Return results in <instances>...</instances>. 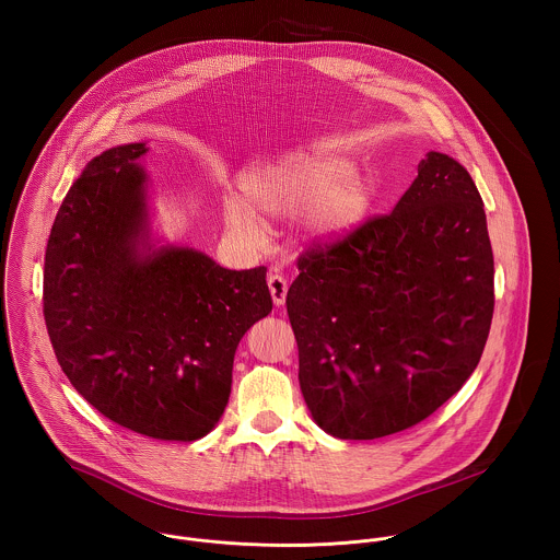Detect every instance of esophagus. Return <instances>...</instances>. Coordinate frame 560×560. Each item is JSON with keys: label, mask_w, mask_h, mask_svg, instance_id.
Returning a JSON list of instances; mask_svg holds the SVG:
<instances>
[{"label": "esophagus", "mask_w": 560, "mask_h": 560, "mask_svg": "<svg viewBox=\"0 0 560 560\" xmlns=\"http://www.w3.org/2000/svg\"><path fill=\"white\" fill-rule=\"evenodd\" d=\"M267 284H269V293H271V300L276 306H282L284 300H287V291H289V282L282 273H271L267 278Z\"/></svg>", "instance_id": "34e87169"}]
</instances>
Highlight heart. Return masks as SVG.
Segmentation results:
<instances>
[{
  "mask_svg": "<svg viewBox=\"0 0 560 560\" xmlns=\"http://www.w3.org/2000/svg\"><path fill=\"white\" fill-rule=\"evenodd\" d=\"M245 199L229 200L226 222L243 240H260L258 215H300L315 240H338L364 222L373 202L369 178L338 155L293 153L245 180Z\"/></svg>",
  "mask_w": 560,
  "mask_h": 560,
  "instance_id": "b5f03b06",
  "label": "heart"
}]
</instances>
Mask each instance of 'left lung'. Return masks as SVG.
I'll list each match as a JSON object with an SVG mask.
<instances>
[{
    "instance_id": "left-lung-1",
    "label": "left lung",
    "mask_w": 560,
    "mask_h": 560,
    "mask_svg": "<svg viewBox=\"0 0 560 560\" xmlns=\"http://www.w3.org/2000/svg\"><path fill=\"white\" fill-rule=\"evenodd\" d=\"M298 269L287 313L300 386L329 435L405 431L475 373L493 315V254L459 161L427 153L393 213L313 243Z\"/></svg>"
}]
</instances>
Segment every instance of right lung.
I'll list each match as a JSON object with an SVG mask.
<instances>
[{
  "label": "right lung",
  "mask_w": 560,
  "mask_h": 560,
  "mask_svg": "<svg viewBox=\"0 0 560 560\" xmlns=\"http://www.w3.org/2000/svg\"><path fill=\"white\" fill-rule=\"evenodd\" d=\"M144 142L90 161L45 249L43 315L73 388L112 422L194 442L222 418L243 334L271 313L267 267L151 243Z\"/></svg>",
  "instance_id": "obj_1"
}]
</instances>
